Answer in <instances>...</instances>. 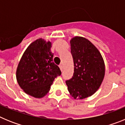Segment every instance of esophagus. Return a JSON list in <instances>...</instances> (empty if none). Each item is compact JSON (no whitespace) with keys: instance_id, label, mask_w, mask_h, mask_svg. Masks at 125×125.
<instances>
[{"instance_id":"34e87169","label":"esophagus","mask_w":125,"mask_h":125,"mask_svg":"<svg viewBox=\"0 0 125 125\" xmlns=\"http://www.w3.org/2000/svg\"><path fill=\"white\" fill-rule=\"evenodd\" d=\"M59 68H60V69L61 71H63V67H62V64L59 65Z\"/></svg>"}]
</instances>
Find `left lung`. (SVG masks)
I'll return each mask as SVG.
<instances>
[{
  "label": "left lung",
  "mask_w": 125,
  "mask_h": 125,
  "mask_svg": "<svg viewBox=\"0 0 125 125\" xmlns=\"http://www.w3.org/2000/svg\"><path fill=\"white\" fill-rule=\"evenodd\" d=\"M74 74L66 83L71 95L82 100L100 88L105 72L104 63L96 47L86 39L75 37L70 41Z\"/></svg>",
  "instance_id": "1"
}]
</instances>
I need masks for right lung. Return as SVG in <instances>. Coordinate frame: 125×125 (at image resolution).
<instances>
[{
	"mask_svg": "<svg viewBox=\"0 0 125 125\" xmlns=\"http://www.w3.org/2000/svg\"><path fill=\"white\" fill-rule=\"evenodd\" d=\"M51 44L39 39L31 43L19 63L16 78L25 93L36 98L44 96L50 90L53 81L61 74L53 62Z\"/></svg>",
	"mask_w": 125,
	"mask_h": 125,
	"instance_id": "add662e5",
	"label": "right lung"
}]
</instances>
